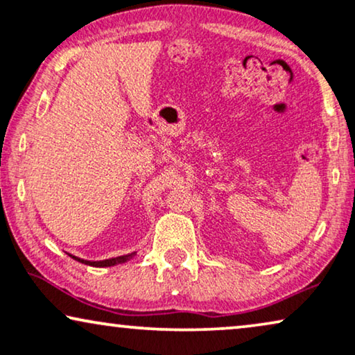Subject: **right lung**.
I'll use <instances>...</instances> for the list:
<instances>
[{"instance_id": "right-lung-1", "label": "right lung", "mask_w": 355, "mask_h": 355, "mask_svg": "<svg viewBox=\"0 0 355 355\" xmlns=\"http://www.w3.org/2000/svg\"><path fill=\"white\" fill-rule=\"evenodd\" d=\"M134 254L130 255H123V257H116V259H108V260H101V261H89V260H82V259H77V257L71 255L72 259L80 261V263H85V265H90V266H113L116 263H124L125 260H129L130 257H132Z\"/></svg>"}]
</instances>
